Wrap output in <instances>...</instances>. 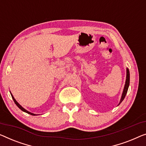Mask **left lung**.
I'll list each match as a JSON object with an SVG mask.
<instances>
[{
	"label": "left lung",
	"mask_w": 146,
	"mask_h": 146,
	"mask_svg": "<svg viewBox=\"0 0 146 146\" xmlns=\"http://www.w3.org/2000/svg\"><path fill=\"white\" fill-rule=\"evenodd\" d=\"M130 84V72L129 69L127 68V77H126V81H125V86H124V89L123 91V93H122V96L120 100V102H119V105L123 101V100L125 99V96L127 94L128 89H129V86Z\"/></svg>",
	"instance_id": "obj_1"
}]
</instances>
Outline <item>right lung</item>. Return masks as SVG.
<instances>
[{
  "label": "right lung",
  "instance_id": "obj_1",
  "mask_svg": "<svg viewBox=\"0 0 146 146\" xmlns=\"http://www.w3.org/2000/svg\"><path fill=\"white\" fill-rule=\"evenodd\" d=\"M10 94H11V96H12V99H13V100H14V102H15V104H16V105L17 106V107H18L19 109H20V110H21V111H23V112H25V113H28V114H30V115H37V114H35V113H31V112H29V111H27V110H26L25 108H23L22 106H21L20 104H19L18 102H17L16 100V99L14 98V97L13 96V95L12 94V93L10 92Z\"/></svg>",
  "mask_w": 146,
  "mask_h": 146
}]
</instances>
